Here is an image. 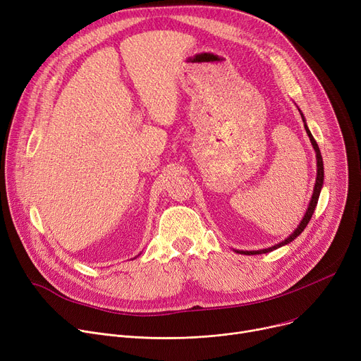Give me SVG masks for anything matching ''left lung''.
I'll return each mask as SVG.
<instances>
[{"label":"left lung","mask_w":361,"mask_h":361,"mask_svg":"<svg viewBox=\"0 0 361 361\" xmlns=\"http://www.w3.org/2000/svg\"><path fill=\"white\" fill-rule=\"evenodd\" d=\"M300 111V109H298ZM300 114H301V111H300ZM301 118H302V123H305V128H306V133H307V136H309V139H310V142H312V145H313V149H314V152H316V161H317V176H316V184H314V188H313V195H312V199H310V203H309V206H307V211H306V214H305V218H302V221L300 222V225L297 226L295 228V231L293 233V234H290L286 240L283 241H281V243H278V244H275V245H272V247H268V249H262V250H250V252H244V250H235L237 253H241V255H249V256H252V255H262V253H269V252H272V250H275V249H279V247H282V245H286V244H288V243H291L293 240H295L302 231H305V228L307 226V224H309V221H310V218H312V215H313V212H314V207H316V204H317V200H319V195H320V190H322V185H324V159H322V155H320V150H319V146H317V143H316V140L313 139V136H312V133H310V130H309V127H307V124H306V120H305V116H302L301 114Z\"/></svg>","instance_id":"left-lung-1"}]
</instances>
